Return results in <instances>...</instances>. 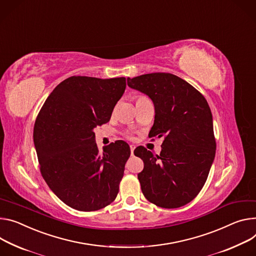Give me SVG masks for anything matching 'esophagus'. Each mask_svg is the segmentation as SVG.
I'll use <instances>...</instances> for the list:
<instances>
[{
	"mask_svg": "<svg viewBox=\"0 0 256 256\" xmlns=\"http://www.w3.org/2000/svg\"><path fill=\"white\" fill-rule=\"evenodd\" d=\"M130 152H132V153H134V150L136 146H134V145H130Z\"/></svg>",
	"mask_w": 256,
	"mask_h": 256,
	"instance_id": "obj_1",
	"label": "esophagus"
}]
</instances>
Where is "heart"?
I'll return each instance as SVG.
<instances>
[{
  "label": "heart",
  "instance_id": "obj_1",
  "mask_svg": "<svg viewBox=\"0 0 256 256\" xmlns=\"http://www.w3.org/2000/svg\"><path fill=\"white\" fill-rule=\"evenodd\" d=\"M146 99H148V98H146V97H144V96H138V97L136 98V102H138V101H142V100H146Z\"/></svg>",
  "mask_w": 256,
  "mask_h": 256
}]
</instances>
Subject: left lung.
<instances>
[{
	"label": "left lung",
	"mask_w": 256,
	"mask_h": 256,
	"mask_svg": "<svg viewBox=\"0 0 256 256\" xmlns=\"http://www.w3.org/2000/svg\"><path fill=\"white\" fill-rule=\"evenodd\" d=\"M128 86L153 101L149 136L164 138L159 155L140 146L144 162L138 174L148 201L164 208L191 202L201 191L216 156L212 114L204 96L182 78L164 72L128 78Z\"/></svg>",
	"instance_id": "1"
}]
</instances>
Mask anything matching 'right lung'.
Returning a JSON list of instances; mask_svg holds the SVG:
<instances>
[{"label": "right lung", "mask_w": 256, "mask_h": 256, "mask_svg": "<svg viewBox=\"0 0 256 256\" xmlns=\"http://www.w3.org/2000/svg\"><path fill=\"white\" fill-rule=\"evenodd\" d=\"M126 86V78L70 76L38 114L34 143L40 174L53 193L76 210H99L118 194L130 146L116 141L100 153L94 128L110 120Z\"/></svg>", "instance_id": "1"}]
</instances>
